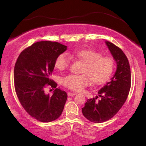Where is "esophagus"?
I'll return each instance as SVG.
<instances>
[{"instance_id": "esophagus-1", "label": "esophagus", "mask_w": 146, "mask_h": 146, "mask_svg": "<svg viewBox=\"0 0 146 146\" xmlns=\"http://www.w3.org/2000/svg\"><path fill=\"white\" fill-rule=\"evenodd\" d=\"M76 94H77L76 93H72V92H68V96H75Z\"/></svg>"}]
</instances>
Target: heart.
<instances>
[{
  "label": "heart",
  "mask_w": 146,
  "mask_h": 146,
  "mask_svg": "<svg viewBox=\"0 0 146 146\" xmlns=\"http://www.w3.org/2000/svg\"><path fill=\"white\" fill-rule=\"evenodd\" d=\"M74 55L85 63L82 74H70L62 79V84L71 90L80 92L91 84H102L110 78L114 68V61L109 56H102L94 50L81 49L74 52ZM70 64V57L62 53L56 58L54 66L59 70H64Z\"/></svg>",
  "instance_id": "heart-1"
}]
</instances>
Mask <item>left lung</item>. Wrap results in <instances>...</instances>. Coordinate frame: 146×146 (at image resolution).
<instances>
[{"label": "left lung", "instance_id": "obj_1", "mask_svg": "<svg viewBox=\"0 0 146 146\" xmlns=\"http://www.w3.org/2000/svg\"><path fill=\"white\" fill-rule=\"evenodd\" d=\"M106 44L116 62L117 69L111 80L98 91V96L87 100L82 108L84 116L94 123L104 122L114 116L126 101L131 88L130 66L126 56L113 43L107 41Z\"/></svg>", "mask_w": 146, "mask_h": 146}]
</instances>
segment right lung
<instances>
[{
    "instance_id": "add662e5",
    "label": "right lung",
    "mask_w": 146,
    "mask_h": 146,
    "mask_svg": "<svg viewBox=\"0 0 146 146\" xmlns=\"http://www.w3.org/2000/svg\"><path fill=\"white\" fill-rule=\"evenodd\" d=\"M67 46L57 42L40 41L23 50L14 70V82L19 100L31 117L42 122H50L62 113L67 94L57 88L50 79L56 58ZM55 88L52 96L46 95V87Z\"/></svg>"
}]
</instances>
